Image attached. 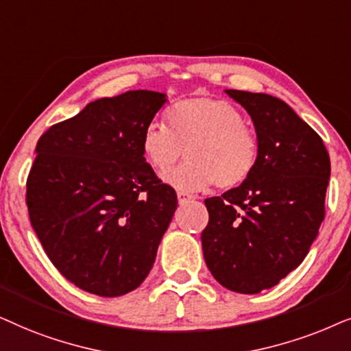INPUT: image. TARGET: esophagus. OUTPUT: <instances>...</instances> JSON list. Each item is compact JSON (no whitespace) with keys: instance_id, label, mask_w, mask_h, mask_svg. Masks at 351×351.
I'll return each mask as SVG.
<instances>
[{"instance_id":"34e87169","label":"esophagus","mask_w":351,"mask_h":351,"mask_svg":"<svg viewBox=\"0 0 351 351\" xmlns=\"http://www.w3.org/2000/svg\"><path fill=\"white\" fill-rule=\"evenodd\" d=\"M176 195H178V202L180 204H186V202H188V200L193 199V195L188 194V193H184V191H178V193H176Z\"/></svg>"}]
</instances>
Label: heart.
I'll return each instance as SVG.
<instances>
[{
	"instance_id": "heart-1",
	"label": "heart",
	"mask_w": 351,
	"mask_h": 351,
	"mask_svg": "<svg viewBox=\"0 0 351 351\" xmlns=\"http://www.w3.org/2000/svg\"><path fill=\"white\" fill-rule=\"evenodd\" d=\"M165 119L167 125L151 123L144 130L141 151L157 171L168 170L186 152L188 160L163 175L168 184L181 191H202L213 183L232 189L254 175L260 138L234 104L186 97L168 107Z\"/></svg>"
}]
</instances>
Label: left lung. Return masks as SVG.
Instances as JSON below:
<instances>
[{
	"label": "left lung",
	"mask_w": 351,
	"mask_h": 351,
	"mask_svg": "<svg viewBox=\"0 0 351 351\" xmlns=\"http://www.w3.org/2000/svg\"><path fill=\"white\" fill-rule=\"evenodd\" d=\"M249 112L260 160L245 183L205 199L204 258L223 287L258 293L305 258L324 219L330 176L319 134L286 102L265 93L226 90Z\"/></svg>",
	"instance_id": "obj_1"
}]
</instances>
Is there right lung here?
I'll use <instances>...</instances> for the list:
<instances>
[{"mask_svg":"<svg viewBox=\"0 0 351 351\" xmlns=\"http://www.w3.org/2000/svg\"><path fill=\"white\" fill-rule=\"evenodd\" d=\"M165 101L147 90L102 97L36 143L25 194L32 228L83 291L125 295L156 261L178 199L144 158L141 136Z\"/></svg>","mask_w":351,"mask_h":351,"instance_id":"1","label":"right lung"}]
</instances>
